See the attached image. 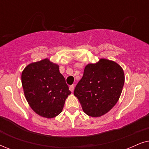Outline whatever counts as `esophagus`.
I'll list each match as a JSON object with an SVG mask.
<instances>
[{
	"mask_svg": "<svg viewBox=\"0 0 149 149\" xmlns=\"http://www.w3.org/2000/svg\"><path fill=\"white\" fill-rule=\"evenodd\" d=\"M69 89H70V90L72 92V91H74V85H70V87H69Z\"/></svg>",
	"mask_w": 149,
	"mask_h": 149,
	"instance_id": "1",
	"label": "esophagus"
}]
</instances>
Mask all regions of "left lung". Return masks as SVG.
<instances>
[{"mask_svg":"<svg viewBox=\"0 0 149 149\" xmlns=\"http://www.w3.org/2000/svg\"><path fill=\"white\" fill-rule=\"evenodd\" d=\"M125 82L123 68L112 60L101 58L85 67L74 91L83 111L92 117H101L119 100Z\"/></svg>","mask_w":149,"mask_h":149,"instance_id":"8db88e82","label":"left lung"}]
</instances>
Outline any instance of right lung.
Wrapping results in <instances>:
<instances>
[{
  "instance_id": "right-lung-1",
  "label": "right lung",
  "mask_w": 149,
  "mask_h": 149,
  "mask_svg": "<svg viewBox=\"0 0 149 149\" xmlns=\"http://www.w3.org/2000/svg\"><path fill=\"white\" fill-rule=\"evenodd\" d=\"M22 83L30 107L42 117H56L71 93L59 65L48 58L28 64L22 73Z\"/></svg>"
}]
</instances>
